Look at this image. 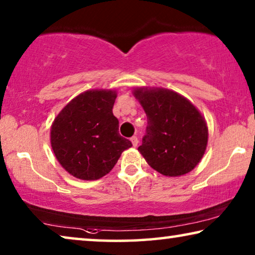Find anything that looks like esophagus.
<instances>
[{"label":"esophagus","mask_w":255,"mask_h":255,"mask_svg":"<svg viewBox=\"0 0 255 255\" xmlns=\"http://www.w3.org/2000/svg\"><path fill=\"white\" fill-rule=\"evenodd\" d=\"M130 140H131L132 146H137V144H138V138L136 137V136H132V137L130 138Z\"/></svg>","instance_id":"obj_1"}]
</instances>
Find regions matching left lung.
Masks as SVG:
<instances>
[{
  "label": "left lung",
  "instance_id": "1",
  "mask_svg": "<svg viewBox=\"0 0 255 255\" xmlns=\"http://www.w3.org/2000/svg\"><path fill=\"white\" fill-rule=\"evenodd\" d=\"M146 113V132L138 151L152 168L181 176L195 168L207 146L208 128L191 102L165 88L132 90Z\"/></svg>",
  "mask_w": 255,
  "mask_h": 255
}]
</instances>
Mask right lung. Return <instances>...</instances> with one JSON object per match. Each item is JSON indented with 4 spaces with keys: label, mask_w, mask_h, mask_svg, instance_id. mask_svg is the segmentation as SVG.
<instances>
[{
    "label": "right lung",
    "mask_w": 255,
    "mask_h": 255,
    "mask_svg": "<svg viewBox=\"0 0 255 255\" xmlns=\"http://www.w3.org/2000/svg\"><path fill=\"white\" fill-rule=\"evenodd\" d=\"M117 91L94 89L78 95L56 117L50 142L57 160L80 180H98L110 173L132 144L119 134L112 109Z\"/></svg>",
    "instance_id": "obj_1"
}]
</instances>
